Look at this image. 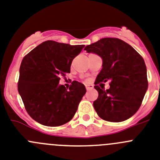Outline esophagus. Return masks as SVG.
Here are the masks:
<instances>
[{
    "label": "esophagus",
    "instance_id": "esophagus-1",
    "mask_svg": "<svg viewBox=\"0 0 160 160\" xmlns=\"http://www.w3.org/2000/svg\"><path fill=\"white\" fill-rule=\"evenodd\" d=\"M85 88L88 91V90H91V89H93V85L92 84H87V85H85Z\"/></svg>",
    "mask_w": 160,
    "mask_h": 160
}]
</instances>
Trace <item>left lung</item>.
Masks as SVG:
<instances>
[{"instance_id":"left-lung-1","label":"left lung","mask_w":160,"mask_h":160,"mask_svg":"<svg viewBox=\"0 0 160 160\" xmlns=\"http://www.w3.org/2000/svg\"><path fill=\"white\" fill-rule=\"evenodd\" d=\"M84 50L103 59V68L95 81L99 93L93 106L98 116L109 122L132 117L141 106L148 89L147 68L143 57L128 43L118 38H103ZM110 82L105 90L98 85Z\"/></svg>"}]
</instances>
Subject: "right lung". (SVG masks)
Returning <instances> with one entry per match:
<instances>
[{
  "label": "right lung",
  "mask_w": 160,
  "mask_h": 160,
  "mask_svg": "<svg viewBox=\"0 0 160 160\" xmlns=\"http://www.w3.org/2000/svg\"><path fill=\"white\" fill-rule=\"evenodd\" d=\"M84 45H70L54 41L39 44L23 58L18 92L24 108L34 120L48 127L70 121L86 93L83 83L60 85V77L70 73L73 59Z\"/></svg>",
  "instance_id": "1"
}]
</instances>
